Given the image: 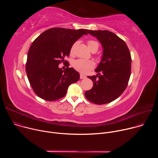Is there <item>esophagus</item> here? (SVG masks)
<instances>
[{
  "instance_id": "1",
  "label": "esophagus",
  "mask_w": 158,
  "mask_h": 158,
  "mask_svg": "<svg viewBox=\"0 0 158 158\" xmlns=\"http://www.w3.org/2000/svg\"><path fill=\"white\" fill-rule=\"evenodd\" d=\"M85 77H86V76H85V75H84V74H81V75H80V79H84V78H85Z\"/></svg>"
}]
</instances>
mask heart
<instances>
[{
    "label": "heart",
    "instance_id": "obj_1",
    "mask_svg": "<svg viewBox=\"0 0 158 158\" xmlns=\"http://www.w3.org/2000/svg\"><path fill=\"white\" fill-rule=\"evenodd\" d=\"M88 48L92 51H98L99 48V43L94 40H89L87 42ZM76 44H74L71 49V54H73L74 52V48ZM74 69L78 72L82 74H87L90 71L93 69L95 67V64L93 61L91 60H85V59H77L73 62L72 64Z\"/></svg>",
    "mask_w": 158,
    "mask_h": 158
}]
</instances>
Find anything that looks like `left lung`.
I'll return each instance as SVG.
<instances>
[{"instance_id":"obj_1","label":"left lung","mask_w":158,"mask_h":158,"mask_svg":"<svg viewBox=\"0 0 158 158\" xmlns=\"http://www.w3.org/2000/svg\"><path fill=\"white\" fill-rule=\"evenodd\" d=\"M96 37L103 48L102 58L96 76H87L93 87L85 93L87 100L101 105L119 98L125 91L131 76V56L126 42L109 31H89Z\"/></svg>"}]
</instances>
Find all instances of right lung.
<instances>
[{"label": "right lung", "mask_w": 158, "mask_h": 158, "mask_svg": "<svg viewBox=\"0 0 158 158\" xmlns=\"http://www.w3.org/2000/svg\"><path fill=\"white\" fill-rule=\"evenodd\" d=\"M87 30L54 27L40 34L27 54L26 70L34 92L40 98L54 101L63 98L69 86L79 81V73L64 60L69 56L74 42ZM67 63L62 71L58 65Z\"/></svg>", "instance_id": "1"}]
</instances>
